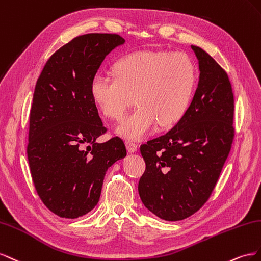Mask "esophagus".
Returning a JSON list of instances; mask_svg holds the SVG:
<instances>
[{"label": "esophagus", "instance_id": "esophagus-1", "mask_svg": "<svg viewBox=\"0 0 261 261\" xmlns=\"http://www.w3.org/2000/svg\"><path fill=\"white\" fill-rule=\"evenodd\" d=\"M125 146H126V150H128L129 153H135L138 150V144L130 142V141H126Z\"/></svg>", "mask_w": 261, "mask_h": 261}]
</instances>
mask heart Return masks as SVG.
Returning a JSON list of instances; mask_svg holds the SVG:
<instances>
[{
  "label": "heart",
  "mask_w": 261,
  "mask_h": 261,
  "mask_svg": "<svg viewBox=\"0 0 261 261\" xmlns=\"http://www.w3.org/2000/svg\"><path fill=\"white\" fill-rule=\"evenodd\" d=\"M115 73L96 74L91 94L113 120H121L136 96L139 106L116 130L128 141L142 140L158 122L167 126L180 120L197 84L196 64L181 52H133L117 61Z\"/></svg>",
  "instance_id": "heart-1"
}]
</instances>
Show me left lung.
Returning <instances> with one entry per match:
<instances>
[{
	"mask_svg": "<svg viewBox=\"0 0 261 261\" xmlns=\"http://www.w3.org/2000/svg\"><path fill=\"white\" fill-rule=\"evenodd\" d=\"M200 77L187 111L173 129L140 147L145 172L140 178L143 204L165 221H180L206 202L234 139V94L227 73L191 46Z\"/></svg>",
	"mask_w": 261,
	"mask_h": 261,
	"instance_id": "obj_1",
	"label": "left lung"
}]
</instances>
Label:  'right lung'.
I'll use <instances>...</instances> for the list:
<instances>
[{"mask_svg":"<svg viewBox=\"0 0 261 261\" xmlns=\"http://www.w3.org/2000/svg\"><path fill=\"white\" fill-rule=\"evenodd\" d=\"M124 43L117 34H86L52 55L37 80L29 116L27 156L43 204L76 219L98 203L107 169L123 159V141L106 133L91 84L111 50Z\"/></svg>","mask_w":261,"mask_h":261,"instance_id":"obj_1","label":"right lung"}]
</instances>
